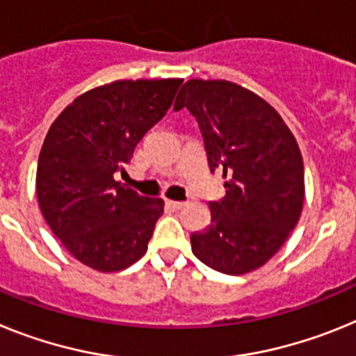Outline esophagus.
<instances>
[{
    "mask_svg": "<svg viewBox=\"0 0 356 356\" xmlns=\"http://www.w3.org/2000/svg\"><path fill=\"white\" fill-rule=\"evenodd\" d=\"M165 204L170 209H174V211H179V209H182L186 206V202H179V200H166Z\"/></svg>",
    "mask_w": 356,
    "mask_h": 356,
    "instance_id": "34e87169",
    "label": "esophagus"
}]
</instances>
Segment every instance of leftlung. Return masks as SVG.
I'll use <instances>...</instances> for the list:
<instances>
[{
    "label": "left lung",
    "instance_id": "left-lung-1",
    "mask_svg": "<svg viewBox=\"0 0 356 356\" xmlns=\"http://www.w3.org/2000/svg\"><path fill=\"white\" fill-rule=\"evenodd\" d=\"M197 120L211 174L227 177L209 202L211 224L191 234L208 267L240 276L267 264L301 216L305 168L298 141L280 114L254 92L225 80H188L174 109Z\"/></svg>",
    "mask_w": 356,
    "mask_h": 356
}]
</instances>
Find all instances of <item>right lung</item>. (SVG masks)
Masks as SVG:
<instances>
[{
	"mask_svg": "<svg viewBox=\"0 0 356 356\" xmlns=\"http://www.w3.org/2000/svg\"><path fill=\"white\" fill-rule=\"evenodd\" d=\"M181 84L118 80L84 92L49 127L37 163L39 208L67 251L95 270H123L147 252L165 202L114 175L131 165Z\"/></svg>",
	"mask_w": 356,
	"mask_h": 356,
	"instance_id": "obj_1",
	"label": "right lung"
}]
</instances>
